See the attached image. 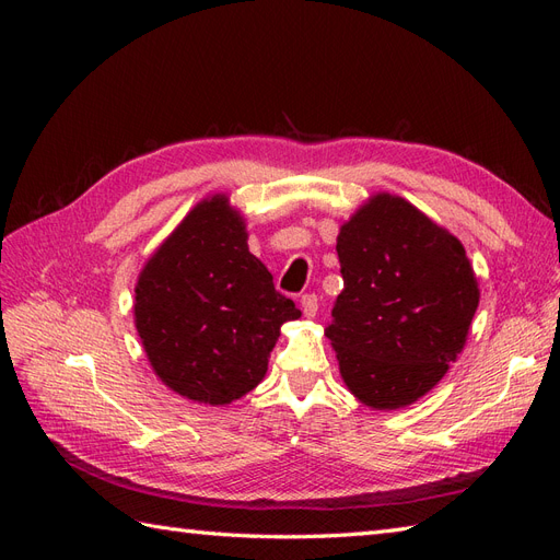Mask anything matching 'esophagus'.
Returning a JSON list of instances; mask_svg holds the SVG:
<instances>
[{
  "instance_id": "obj_1",
  "label": "esophagus",
  "mask_w": 560,
  "mask_h": 560,
  "mask_svg": "<svg viewBox=\"0 0 560 560\" xmlns=\"http://www.w3.org/2000/svg\"><path fill=\"white\" fill-rule=\"evenodd\" d=\"M301 311L306 317H315L317 315V296L315 294H303L301 296Z\"/></svg>"
}]
</instances>
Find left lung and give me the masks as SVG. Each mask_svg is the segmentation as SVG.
Returning a JSON list of instances; mask_svg holds the SVG:
<instances>
[{"label": "left lung", "instance_id": "obj_1", "mask_svg": "<svg viewBox=\"0 0 560 560\" xmlns=\"http://www.w3.org/2000/svg\"><path fill=\"white\" fill-rule=\"evenodd\" d=\"M343 292L325 336L341 378L378 411L418 401L463 352L479 282L463 243L409 200L371 196L336 238Z\"/></svg>", "mask_w": 560, "mask_h": 560}]
</instances>
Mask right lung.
<instances>
[{
  "label": "right lung",
  "instance_id": "obj_1",
  "mask_svg": "<svg viewBox=\"0 0 560 560\" xmlns=\"http://www.w3.org/2000/svg\"><path fill=\"white\" fill-rule=\"evenodd\" d=\"M296 317L222 194L182 219L135 284V327L151 366L198 404L224 406L257 387L280 327Z\"/></svg>",
  "mask_w": 560,
  "mask_h": 560
}]
</instances>
